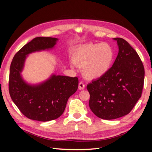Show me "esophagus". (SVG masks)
Instances as JSON below:
<instances>
[{
  "label": "esophagus",
  "mask_w": 152,
  "mask_h": 152,
  "mask_svg": "<svg viewBox=\"0 0 152 152\" xmlns=\"http://www.w3.org/2000/svg\"><path fill=\"white\" fill-rule=\"evenodd\" d=\"M86 88V86L84 84V83H83V82H80L79 83V86H78V88L80 90H82L83 89H85Z\"/></svg>",
  "instance_id": "34e87169"
}]
</instances>
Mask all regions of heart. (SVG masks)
Masks as SVG:
<instances>
[{"instance_id": "heart-1", "label": "heart", "mask_w": 152, "mask_h": 152, "mask_svg": "<svg viewBox=\"0 0 152 152\" xmlns=\"http://www.w3.org/2000/svg\"><path fill=\"white\" fill-rule=\"evenodd\" d=\"M114 58V50L106 42L83 44L72 53L74 63L82 67L83 74L89 78L104 76L110 69ZM74 65L72 63V66Z\"/></svg>"}]
</instances>
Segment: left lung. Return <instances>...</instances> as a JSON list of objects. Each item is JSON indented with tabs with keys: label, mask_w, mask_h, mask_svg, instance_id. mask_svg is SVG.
Listing matches in <instances>:
<instances>
[{
	"label": "left lung",
	"mask_w": 152,
	"mask_h": 152,
	"mask_svg": "<svg viewBox=\"0 0 152 152\" xmlns=\"http://www.w3.org/2000/svg\"><path fill=\"white\" fill-rule=\"evenodd\" d=\"M119 52L112 66L104 76L87 86L89 108L103 119H114L128 114L141 97L144 68L140 57L121 38H115Z\"/></svg>",
	"instance_id": "left-lung-1"
}]
</instances>
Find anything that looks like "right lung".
Instances as JSON below:
<instances>
[{"instance_id": "obj_1", "label": "right lung", "mask_w": 152, "mask_h": 152, "mask_svg": "<svg viewBox=\"0 0 152 152\" xmlns=\"http://www.w3.org/2000/svg\"><path fill=\"white\" fill-rule=\"evenodd\" d=\"M57 38L37 37L15 53L10 68L9 93L13 102L28 119L40 121L56 119L63 114L68 99L78 87L77 77L53 75L38 85H29L21 72L27 56L37 51L51 49Z\"/></svg>"}]
</instances>
